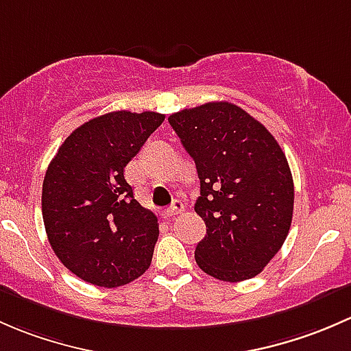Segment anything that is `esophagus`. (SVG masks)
I'll list each match as a JSON object with an SVG mask.
<instances>
[{
    "label": "esophagus",
    "mask_w": 351,
    "mask_h": 351,
    "mask_svg": "<svg viewBox=\"0 0 351 351\" xmlns=\"http://www.w3.org/2000/svg\"><path fill=\"white\" fill-rule=\"evenodd\" d=\"M182 211H184V204H182V201L176 199L174 202H172L171 208H169L167 211H165V216H167V218H174V216L180 215V213H182Z\"/></svg>",
    "instance_id": "34e87169"
}]
</instances>
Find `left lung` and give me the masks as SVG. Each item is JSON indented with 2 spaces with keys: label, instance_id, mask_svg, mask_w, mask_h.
<instances>
[{
  "label": "left lung",
  "instance_id": "obj_1",
  "mask_svg": "<svg viewBox=\"0 0 351 351\" xmlns=\"http://www.w3.org/2000/svg\"><path fill=\"white\" fill-rule=\"evenodd\" d=\"M194 158L206 223L196 262L225 282L255 277L280 250L294 211V182L272 133L240 106L215 101L169 117Z\"/></svg>",
  "mask_w": 351,
  "mask_h": 351
}]
</instances>
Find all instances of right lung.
I'll use <instances>...</instances> for the list:
<instances>
[{
	"instance_id": "add662e5",
	"label": "right lung",
	"mask_w": 351,
	"mask_h": 351,
	"mask_svg": "<svg viewBox=\"0 0 351 351\" xmlns=\"http://www.w3.org/2000/svg\"><path fill=\"white\" fill-rule=\"evenodd\" d=\"M155 111H113L86 121L64 140L42 186L50 247L84 282L120 287L150 267L157 216L133 197L126 164L162 125Z\"/></svg>"
}]
</instances>
